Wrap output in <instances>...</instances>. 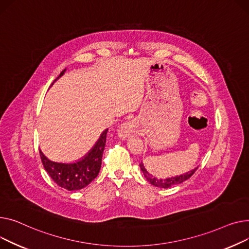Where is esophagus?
Listing matches in <instances>:
<instances>
[{
    "label": "esophagus",
    "instance_id": "34e87169",
    "mask_svg": "<svg viewBox=\"0 0 249 249\" xmlns=\"http://www.w3.org/2000/svg\"><path fill=\"white\" fill-rule=\"evenodd\" d=\"M136 130V126L135 124L133 122H126L124 123L123 124H121V126L119 127L118 131H119V137L123 140H125L126 138L133 136Z\"/></svg>",
    "mask_w": 249,
    "mask_h": 249
}]
</instances>
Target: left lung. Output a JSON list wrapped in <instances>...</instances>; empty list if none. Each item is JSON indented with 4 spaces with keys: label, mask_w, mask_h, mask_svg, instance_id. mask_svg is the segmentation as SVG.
<instances>
[{
    "label": "left lung",
    "mask_w": 249,
    "mask_h": 249,
    "mask_svg": "<svg viewBox=\"0 0 249 249\" xmlns=\"http://www.w3.org/2000/svg\"><path fill=\"white\" fill-rule=\"evenodd\" d=\"M140 168H141V171L142 172L144 178L148 180V182H150L153 186L155 187H158V188H164V189H167V188H170L172 186H175V185H179L183 182H185L186 180H188L190 177L192 176V175L195 173V171L198 169V167H196L195 169H192L191 171H188L186 173H183L181 175H178V176H175V177H168L166 179H159L157 177H154L153 175H151L147 169L144 168V165L143 163L142 162L140 164Z\"/></svg>",
    "instance_id": "left-lung-1"
}]
</instances>
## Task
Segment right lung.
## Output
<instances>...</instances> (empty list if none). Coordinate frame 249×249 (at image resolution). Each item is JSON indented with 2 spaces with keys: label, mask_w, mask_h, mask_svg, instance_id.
Returning <instances> with one entry per match:
<instances>
[{
  "label": "right lung",
  "mask_w": 249,
  "mask_h": 249,
  "mask_svg": "<svg viewBox=\"0 0 249 249\" xmlns=\"http://www.w3.org/2000/svg\"><path fill=\"white\" fill-rule=\"evenodd\" d=\"M65 71L66 69L60 73V75L53 81L52 85L57 79L63 76ZM107 130L108 128H106L102 131L100 137L89 153H86L82 158L71 163L55 162V160L48 159L41 150H39L42 164L51 179L58 186L68 190V191H76V190H80L89 185L97 177L100 171Z\"/></svg>",
  "instance_id": "add662e5"
}]
</instances>
